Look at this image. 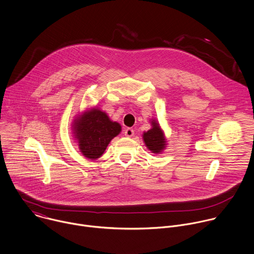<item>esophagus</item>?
<instances>
[{
  "label": "esophagus",
  "mask_w": 254,
  "mask_h": 254,
  "mask_svg": "<svg viewBox=\"0 0 254 254\" xmlns=\"http://www.w3.org/2000/svg\"><path fill=\"white\" fill-rule=\"evenodd\" d=\"M133 134H134V130L132 128H127L125 130V135L127 137H131V136H133Z\"/></svg>",
  "instance_id": "1"
}]
</instances>
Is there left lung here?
I'll list each match as a JSON object with an SVG mask.
<instances>
[{
  "mask_svg": "<svg viewBox=\"0 0 254 254\" xmlns=\"http://www.w3.org/2000/svg\"><path fill=\"white\" fill-rule=\"evenodd\" d=\"M151 128L142 133V139L145 143V146L155 154L161 153L166 147V138L163 130L161 129L158 122L152 120L150 122Z\"/></svg>",
  "mask_w": 254,
  "mask_h": 254,
  "instance_id": "1",
  "label": "left lung"
}]
</instances>
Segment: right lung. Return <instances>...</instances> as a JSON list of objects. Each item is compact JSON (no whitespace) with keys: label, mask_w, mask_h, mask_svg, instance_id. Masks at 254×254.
<instances>
[{"label":"right lung","mask_w":254,"mask_h":254,"mask_svg":"<svg viewBox=\"0 0 254 254\" xmlns=\"http://www.w3.org/2000/svg\"><path fill=\"white\" fill-rule=\"evenodd\" d=\"M71 130L81 154L88 159L96 160L103 155L111 140L120 134L122 126L95 107L74 118Z\"/></svg>","instance_id":"obj_1"}]
</instances>
